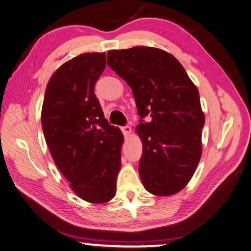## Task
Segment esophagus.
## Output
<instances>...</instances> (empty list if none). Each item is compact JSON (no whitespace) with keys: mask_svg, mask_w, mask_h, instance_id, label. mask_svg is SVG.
<instances>
[{"mask_svg":"<svg viewBox=\"0 0 251 251\" xmlns=\"http://www.w3.org/2000/svg\"><path fill=\"white\" fill-rule=\"evenodd\" d=\"M121 130H122V132L124 133V136H125V137H127V136L129 135V133L131 132V127H130V126H128V125H126V126H122V127H121Z\"/></svg>","mask_w":251,"mask_h":251,"instance_id":"obj_1","label":"esophagus"}]
</instances>
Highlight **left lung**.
<instances>
[{
  "instance_id": "1",
  "label": "left lung",
  "mask_w": 251,
  "mask_h": 251,
  "mask_svg": "<svg viewBox=\"0 0 251 251\" xmlns=\"http://www.w3.org/2000/svg\"><path fill=\"white\" fill-rule=\"evenodd\" d=\"M107 64L131 87L142 140L139 173L155 196H172L194 176L202 154L205 118L199 92L185 68L168 52L133 47L108 52ZM149 116L151 121L145 122Z\"/></svg>"
}]
</instances>
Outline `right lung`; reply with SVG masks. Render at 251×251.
Wrapping results in <instances>:
<instances>
[{
  "instance_id": "add662e5",
  "label": "right lung",
  "mask_w": 251,
  "mask_h": 251,
  "mask_svg": "<svg viewBox=\"0 0 251 251\" xmlns=\"http://www.w3.org/2000/svg\"><path fill=\"white\" fill-rule=\"evenodd\" d=\"M106 67L104 53L74 57L47 85L42 126L54 164L71 188L90 203H104L116 192L124 141L120 128L104 119L94 86Z\"/></svg>"
}]
</instances>
